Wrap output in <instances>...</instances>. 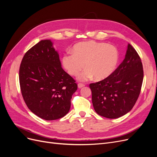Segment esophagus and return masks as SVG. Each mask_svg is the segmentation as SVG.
Segmentation results:
<instances>
[{
	"label": "esophagus",
	"mask_w": 157,
	"mask_h": 157,
	"mask_svg": "<svg viewBox=\"0 0 157 157\" xmlns=\"http://www.w3.org/2000/svg\"><path fill=\"white\" fill-rule=\"evenodd\" d=\"M84 85L83 84L79 83V84H78V88H82L84 87Z\"/></svg>",
	"instance_id": "esophagus-1"
}]
</instances>
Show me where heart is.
<instances>
[{
	"label": "heart",
	"mask_w": 157,
	"mask_h": 157,
	"mask_svg": "<svg viewBox=\"0 0 157 157\" xmlns=\"http://www.w3.org/2000/svg\"><path fill=\"white\" fill-rule=\"evenodd\" d=\"M72 54H65L61 58L63 67L71 76H77L86 69L78 79L86 81L94 77L96 80L106 79L115 72L120 59L116 46L94 40L80 42L71 49Z\"/></svg>",
	"instance_id": "1"
}]
</instances>
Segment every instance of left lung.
Wrapping results in <instances>:
<instances>
[{
	"instance_id": "8db88e82",
	"label": "left lung",
	"mask_w": 157,
	"mask_h": 157,
	"mask_svg": "<svg viewBox=\"0 0 157 157\" xmlns=\"http://www.w3.org/2000/svg\"><path fill=\"white\" fill-rule=\"evenodd\" d=\"M144 79L138 54L128 44L125 58L110 77L90 84L94 110L108 118L126 115L139 97Z\"/></svg>"
}]
</instances>
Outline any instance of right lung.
Returning a JSON list of instances; mask_svg holds the SVG:
<instances>
[{"instance_id": "1", "label": "right lung", "mask_w": 157, "mask_h": 157, "mask_svg": "<svg viewBox=\"0 0 157 157\" xmlns=\"http://www.w3.org/2000/svg\"><path fill=\"white\" fill-rule=\"evenodd\" d=\"M19 79L23 99L36 116L53 121L69 111L77 84L61 68L58 52L51 40H42L26 52Z\"/></svg>"}]
</instances>
